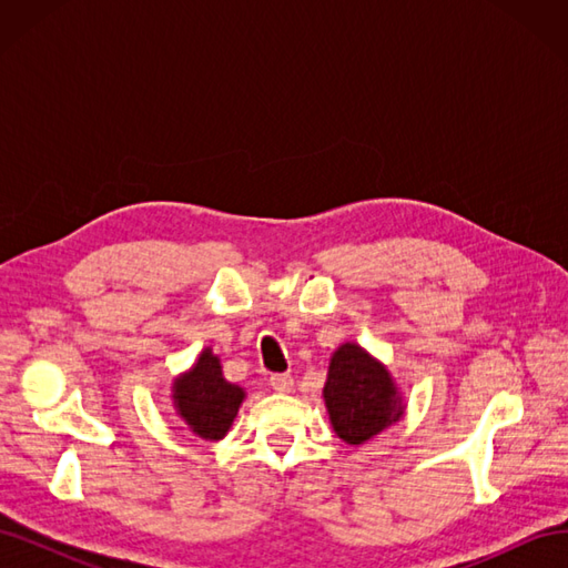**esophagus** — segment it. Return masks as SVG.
<instances>
[{"label":"esophagus","mask_w":568,"mask_h":568,"mask_svg":"<svg viewBox=\"0 0 568 568\" xmlns=\"http://www.w3.org/2000/svg\"><path fill=\"white\" fill-rule=\"evenodd\" d=\"M270 386L277 393H288L291 388H294V376H291V374H272Z\"/></svg>","instance_id":"obj_1"}]
</instances>
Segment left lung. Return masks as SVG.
<instances>
[{
    "instance_id": "obj_1",
    "label": "left lung",
    "mask_w": 568,
    "mask_h": 568,
    "mask_svg": "<svg viewBox=\"0 0 568 568\" xmlns=\"http://www.w3.org/2000/svg\"><path fill=\"white\" fill-rule=\"evenodd\" d=\"M322 395L336 436L351 445L382 434L405 409L388 369L357 343H343L332 355Z\"/></svg>"
}]
</instances>
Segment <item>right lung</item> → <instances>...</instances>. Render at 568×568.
Listing matches in <instances>:
<instances>
[{
    "instance_id": "obj_1",
    "label": "right lung",
    "mask_w": 568,
    "mask_h": 568,
    "mask_svg": "<svg viewBox=\"0 0 568 568\" xmlns=\"http://www.w3.org/2000/svg\"><path fill=\"white\" fill-rule=\"evenodd\" d=\"M244 395V388L225 382L220 359L211 348H205L196 365L173 386L178 415L205 440H220L230 432Z\"/></svg>"
}]
</instances>
